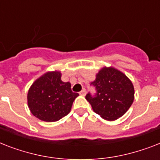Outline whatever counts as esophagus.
Masks as SVG:
<instances>
[{"mask_svg":"<svg viewBox=\"0 0 160 160\" xmlns=\"http://www.w3.org/2000/svg\"><path fill=\"white\" fill-rule=\"evenodd\" d=\"M80 95H82V96H85V95H86V90H85V89H83V90L80 92Z\"/></svg>","mask_w":160,"mask_h":160,"instance_id":"1","label":"esophagus"}]
</instances>
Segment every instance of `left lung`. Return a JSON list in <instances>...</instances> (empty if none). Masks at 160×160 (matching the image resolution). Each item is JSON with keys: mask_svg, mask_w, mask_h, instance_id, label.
I'll return each mask as SVG.
<instances>
[{"mask_svg": "<svg viewBox=\"0 0 160 160\" xmlns=\"http://www.w3.org/2000/svg\"><path fill=\"white\" fill-rule=\"evenodd\" d=\"M97 90L95 97L85 98L93 110L105 120L114 121L123 116L134 100V88L126 75L113 66H104L91 82Z\"/></svg>", "mask_w": 160, "mask_h": 160, "instance_id": "8db88e82", "label": "left lung"}]
</instances>
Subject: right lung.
Segmentation results:
<instances>
[{
  "label": "right lung",
  "mask_w": 160,
  "mask_h": 160,
  "mask_svg": "<svg viewBox=\"0 0 160 160\" xmlns=\"http://www.w3.org/2000/svg\"><path fill=\"white\" fill-rule=\"evenodd\" d=\"M60 70L47 71L37 78L27 93V105L34 116L55 122L67 115L79 96L71 90L70 82H63Z\"/></svg>",
  "instance_id": "obj_1"
}]
</instances>
